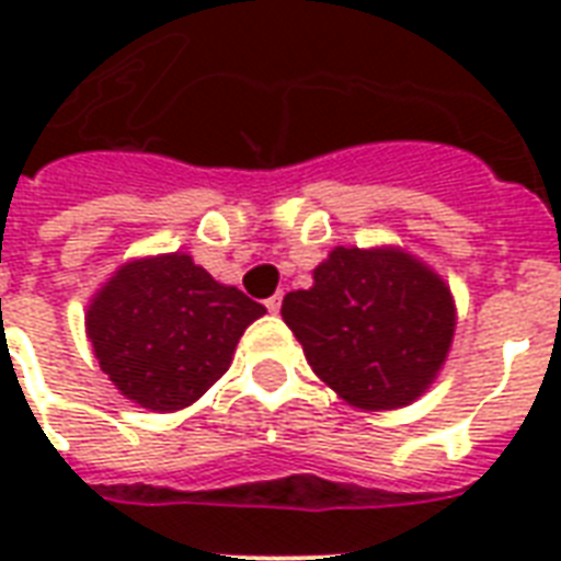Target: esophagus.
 Masks as SVG:
<instances>
[{
  "label": "esophagus",
  "instance_id": "obj_1",
  "mask_svg": "<svg viewBox=\"0 0 561 561\" xmlns=\"http://www.w3.org/2000/svg\"><path fill=\"white\" fill-rule=\"evenodd\" d=\"M280 301H284V295H272V298H266V310L277 312L280 310Z\"/></svg>",
  "mask_w": 561,
  "mask_h": 561
}]
</instances>
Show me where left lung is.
Here are the masks:
<instances>
[{"label": "left lung", "mask_w": 561, "mask_h": 561, "mask_svg": "<svg viewBox=\"0 0 561 561\" xmlns=\"http://www.w3.org/2000/svg\"><path fill=\"white\" fill-rule=\"evenodd\" d=\"M280 316L307 363L359 410L407 407L445 366L457 307L442 277L401 249H340Z\"/></svg>", "instance_id": "obj_1"}]
</instances>
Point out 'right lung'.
<instances>
[{
  "mask_svg": "<svg viewBox=\"0 0 561 561\" xmlns=\"http://www.w3.org/2000/svg\"><path fill=\"white\" fill-rule=\"evenodd\" d=\"M263 312V304L175 251L116 268L87 307V336L128 401L175 412L228 371L237 342Z\"/></svg>",
  "mask_w": 561,
  "mask_h": 561,
  "instance_id": "add662e5",
  "label": "right lung"
}]
</instances>
